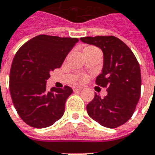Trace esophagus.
I'll use <instances>...</instances> for the list:
<instances>
[{
  "mask_svg": "<svg viewBox=\"0 0 155 155\" xmlns=\"http://www.w3.org/2000/svg\"><path fill=\"white\" fill-rule=\"evenodd\" d=\"M82 89V87H78V86H75V87H73V91H77V92H78V91H81Z\"/></svg>",
  "mask_w": 155,
  "mask_h": 155,
  "instance_id": "1",
  "label": "esophagus"
}]
</instances>
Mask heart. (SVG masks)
I'll use <instances>...</instances> for the list:
<instances>
[{
    "label": "heart",
    "mask_w": 155,
    "mask_h": 155,
    "mask_svg": "<svg viewBox=\"0 0 155 155\" xmlns=\"http://www.w3.org/2000/svg\"><path fill=\"white\" fill-rule=\"evenodd\" d=\"M91 49H97V48H95V47H92V46H89V47H86V48L83 49V52L88 51V50H91ZM86 78H87V77L84 76V75H82V76L80 77V80H81V81H85Z\"/></svg>",
    "instance_id": "1"
}]
</instances>
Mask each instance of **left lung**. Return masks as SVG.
<instances>
[{
	"label": "left lung",
	"instance_id": "8db88e82",
	"mask_svg": "<svg viewBox=\"0 0 155 155\" xmlns=\"http://www.w3.org/2000/svg\"><path fill=\"white\" fill-rule=\"evenodd\" d=\"M81 41L103 52V68L96 78L107 95L95 94L87 110L91 119L107 128H116L131 118L140 97L141 74L135 54L115 36L83 37Z\"/></svg>",
	"mask_w": 155,
	"mask_h": 155
}]
</instances>
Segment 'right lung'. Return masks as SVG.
Segmentation results:
<instances>
[{
    "label": "right lung",
    "mask_w": 155,
    "mask_h": 155,
    "mask_svg": "<svg viewBox=\"0 0 155 155\" xmlns=\"http://www.w3.org/2000/svg\"><path fill=\"white\" fill-rule=\"evenodd\" d=\"M77 38L40 35L27 41L15 55L10 72V92L15 110L27 125L50 126L63 116L65 102L73 90L46 89L50 72L60 68Z\"/></svg>",
    "instance_id": "obj_1"
}]
</instances>
